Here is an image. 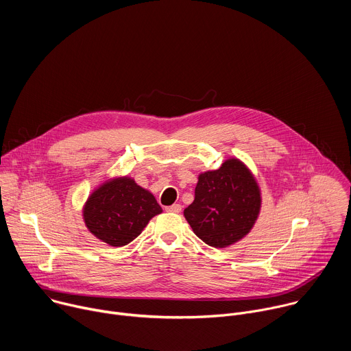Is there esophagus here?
<instances>
[{"label": "esophagus", "mask_w": 351, "mask_h": 351, "mask_svg": "<svg viewBox=\"0 0 351 351\" xmlns=\"http://www.w3.org/2000/svg\"><path fill=\"white\" fill-rule=\"evenodd\" d=\"M168 213H173V214H179L182 211V206L180 204H172L169 207L165 208Z\"/></svg>", "instance_id": "obj_1"}]
</instances>
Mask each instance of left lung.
Wrapping results in <instances>:
<instances>
[{"label": "left lung", "instance_id": "obj_1", "mask_svg": "<svg viewBox=\"0 0 351 351\" xmlns=\"http://www.w3.org/2000/svg\"><path fill=\"white\" fill-rule=\"evenodd\" d=\"M261 190L253 172L239 158L198 175L193 203L183 215L197 237L225 248L245 237L261 211Z\"/></svg>", "mask_w": 351, "mask_h": 351}]
</instances>
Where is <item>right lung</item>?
I'll return each mask as SVG.
<instances>
[{"instance_id": "right-lung-1", "label": "right lung", "mask_w": 351, "mask_h": 351, "mask_svg": "<svg viewBox=\"0 0 351 351\" xmlns=\"http://www.w3.org/2000/svg\"><path fill=\"white\" fill-rule=\"evenodd\" d=\"M162 208L152 191L130 176H115L95 187L83 206L86 228L111 247L133 241Z\"/></svg>"}]
</instances>
